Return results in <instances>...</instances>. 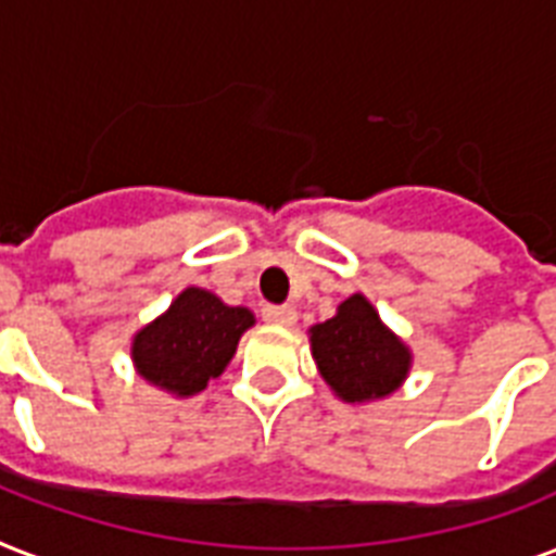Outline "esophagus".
Masks as SVG:
<instances>
[{
  "label": "esophagus",
  "instance_id": "esophagus-1",
  "mask_svg": "<svg viewBox=\"0 0 556 556\" xmlns=\"http://www.w3.org/2000/svg\"><path fill=\"white\" fill-rule=\"evenodd\" d=\"M262 317L268 323H277V326H294L296 312L291 305H265V308H262Z\"/></svg>",
  "mask_w": 556,
  "mask_h": 556
}]
</instances>
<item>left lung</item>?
I'll use <instances>...</instances> for the list:
<instances>
[{
  "instance_id": "obj_1",
  "label": "left lung",
  "mask_w": 556,
  "mask_h": 556,
  "mask_svg": "<svg viewBox=\"0 0 556 556\" xmlns=\"http://www.w3.org/2000/svg\"><path fill=\"white\" fill-rule=\"evenodd\" d=\"M312 355L323 380L346 404L392 395L409 375L413 355L404 340L380 323L364 294H352L338 314L312 326Z\"/></svg>"
}]
</instances>
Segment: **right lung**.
<instances>
[{
	"label": "right lung",
	"instance_id": "1",
	"mask_svg": "<svg viewBox=\"0 0 556 556\" xmlns=\"http://www.w3.org/2000/svg\"><path fill=\"white\" fill-rule=\"evenodd\" d=\"M253 326L242 305H225L204 288H185L167 312L132 338V364L143 380L176 397L207 389Z\"/></svg>",
	"mask_w": 556,
	"mask_h": 556
}]
</instances>
